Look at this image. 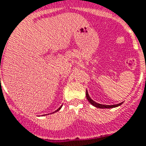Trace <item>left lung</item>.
Masks as SVG:
<instances>
[{
    "label": "left lung",
    "mask_w": 146,
    "mask_h": 146,
    "mask_svg": "<svg viewBox=\"0 0 146 146\" xmlns=\"http://www.w3.org/2000/svg\"><path fill=\"white\" fill-rule=\"evenodd\" d=\"M86 98L88 99V101L90 102V104H92L95 107H98V108H101V109H109V108H113V107H117L119 106H121V103H120V104H117V105H113V106H105V105H101V104H98L97 102H95L94 101H93L90 97L89 96V94H88V92H87V90H86Z\"/></svg>",
    "instance_id": "obj_1"
}]
</instances>
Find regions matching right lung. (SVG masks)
Segmentation results:
<instances>
[{
  "label": "right lung",
  "mask_w": 146,
  "mask_h": 146,
  "mask_svg": "<svg viewBox=\"0 0 146 146\" xmlns=\"http://www.w3.org/2000/svg\"><path fill=\"white\" fill-rule=\"evenodd\" d=\"M60 108H59V109H58V110H56V111H55V112H57V111L59 110H60Z\"/></svg>",
  "instance_id": "right-lung-1"
}]
</instances>
